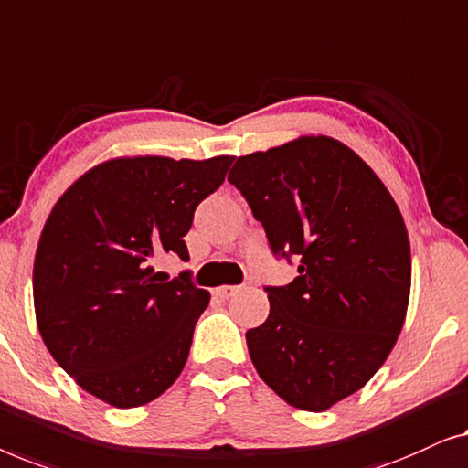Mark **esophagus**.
Wrapping results in <instances>:
<instances>
[{
  "instance_id": "34e87169",
  "label": "esophagus",
  "mask_w": 468,
  "mask_h": 468,
  "mask_svg": "<svg viewBox=\"0 0 468 468\" xmlns=\"http://www.w3.org/2000/svg\"><path fill=\"white\" fill-rule=\"evenodd\" d=\"M237 291H239V286H218L214 291V294L220 299H231Z\"/></svg>"
}]
</instances>
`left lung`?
Segmentation results:
<instances>
[{
	"label": "left lung",
	"instance_id": "left-lung-1",
	"mask_svg": "<svg viewBox=\"0 0 468 468\" xmlns=\"http://www.w3.org/2000/svg\"><path fill=\"white\" fill-rule=\"evenodd\" d=\"M229 182L273 254L299 259L291 284L265 288L271 309L246 333L250 358L288 405L326 411L378 373L405 324L403 216L375 171L326 135L239 156Z\"/></svg>",
	"mask_w": 468,
	"mask_h": 468
}]
</instances>
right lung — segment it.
Instances as JSON below:
<instances>
[{"label":"right lung","instance_id":"add662e5","mask_svg":"<svg viewBox=\"0 0 468 468\" xmlns=\"http://www.w3.org/2000/svg\"><path fill=\"white\" fill-rule=\"evenodd\" d=\"M235 156H121L78 177L39 235L34 305L39 335L76 384L118 410L161 397L186 365L209 292L188 273L165 280L150 259L188 261L195 207Z\"/></svg>","mask_w":468,"mask_h":468}]
</instances>
